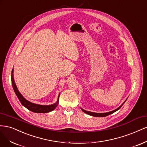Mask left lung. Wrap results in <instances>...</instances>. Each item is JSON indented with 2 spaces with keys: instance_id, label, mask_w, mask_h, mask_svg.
I'll return each instance as SVG.
<instances>
[{
  "instance_id": "obj_1",
  "label": "left lung",
  "mask_w": 147,
  "mask_h": 147,
  "mask_svg": "<svg viewBox=\"0 0 147 147\" xmlns=\"http://www.w3.org/2000/svg\"><path fill=\"white\" fill-rule=\"evenodd\" d=\"M126 100L125 101V102L122 104V105L120 106V107H118L117 109H116L115 110H113V111H111V112H105V113H96V112H89V111H86V110H84V109H83L82 108H81L80 107V109H81V110L84 112H85L86 113H87V114H88V115H91V116H93V117H106V116H107V115H111V114H112V113H114L115 112H116V111H117L118 110H119L121 108V107L123 105V104L125 102V101H126Z\"/></svg>"
}]
</instances>
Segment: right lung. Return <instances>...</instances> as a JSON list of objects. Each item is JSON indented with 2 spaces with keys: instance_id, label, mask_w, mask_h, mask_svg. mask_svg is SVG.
<instances>
[{
  "instance_id": "1",
  "label": "right lung",
  "mask_w": 147,
  "mask_h": 147,
  "mask_svg": "<svg viewBox=\"0 0 147 147\" xmlns=\"http://www.w3.org/2000/svg\"><path fill=\"white\" fill-rule=\"evenodd\" d=\"M11 84H12V86L13 88L14 91L15 92V94H16L17 97L18 98L19 100L21 102V103L22 105L23 106H24L26 107L27 109H29V111L33 112H35V113H48L49 112L53 111L57 107L58 104H59V96H60V94L59 93V96L57 101H56L53 105H37V104L35 103H33L27 100V99L24 97L21 93L19 92L18 89L16 87V85L15 82V80H14V76H13V69H12V72H11Z\"/></svg>"
}]
</instances>
